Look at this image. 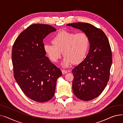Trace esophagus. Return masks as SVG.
I'll list each match as a JSON object with an SVG mask.
<instances>
[{"label":"esophagus","mask_w":123,"mask_h":123,"mask_svg":"<svg viewBox=\"0 0 123 123\" xmlns=\"http://www.w3.org/2000/svg\"><path fill=\"white\" fill-rule=\"evenodd\" d=\"M67 72H68L67 71H66V70H64V69L62 70V73L63 74H65L67 73Z\"/></svg>","instance_id":"esophagus-1"}]
</instances>
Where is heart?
<instances>
[{"instance_id": "1", "label": "heart", "mask_w": 123, "mask_h": 123, "mask_svg": "<svg viewBox=\"0 0 123 123\" xmlns=\"http://www.w3.org/2000/svg\"><path fill=\"white\" fill-rule=\"evenodd\" d=\"M51 44H45L43 49L51 61L55 63L62 55L64 56L61 63L62 66L67 67L73 62L81 63L86 57L89 46L87 35L82 32L75 33L66 30L60 31L52 39Z\"/></svg>"}]
</instances>
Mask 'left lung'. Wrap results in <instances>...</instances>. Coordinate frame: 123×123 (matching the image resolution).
Instances as JSON below:
<instances>
[{
	"label": "left lung",
	"instance_id": "1",
	"mask_svg": "<svg viewBox=\"0 0 123 123\" xmlns=\"http://www.w3.org/2000/svg\"><path fill=\"white\" fill-rule=\"evenodd\" d=\"M67 25L81 30L89 38L88 54L72 71V90L80 100H93L102 93L109 80L112 54L108 39L101 29L89 23L77 22Z\"/></svg>",
	"mask_w": 123,
	"mask_h": 123
}]
</instances>
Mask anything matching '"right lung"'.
Masks as SVG:
<instances>
[{
  "label": "right lung",
  "instance_id": "add662e5",
  "mask_svg": "<svg viewBox=\"0 0 123 123\" xmlns=\"http://www.w3.org/2000/svg\"><path fill=\"white\" fill-rule=\"evenodd\" d=\"M56 29L47 24H32L19 34L13 45L14 77L23 92L38 102L53 98L61 71L45 56L43 42Z\"/></svg>",
  "mask_w": 123,
  "mask_h": 123
}]
</instances>
